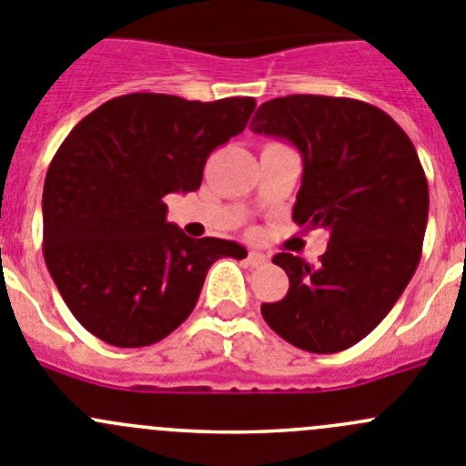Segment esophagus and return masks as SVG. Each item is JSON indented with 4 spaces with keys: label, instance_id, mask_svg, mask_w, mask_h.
I'll return each instance as SVG.
<instances>
[{
    "label": "esophagus",
    "instance_id": "34e87169",
    "mask_svg": "<svg viewBox=\"0 0 466 466\" xmlns=\"http://www.w3.org/2000/svg\"><path fill=\"white\" fill-rule=\"evenodd\" d=\"M247 263H249L251 268L266 266V263H268V256L261 254V251H249V254H247Z\"/></svg>",
    "mask_w": 466,
    "mask_h": 466
}]
</instances>
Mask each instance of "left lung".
<instances>
[{
    "mask_svg": "<svg viewBox=\"0 0 466 466\" xmlns=\"http://www.w3.org/2000/svg\"><path fill=\"white\" fill-rule=\"evenodd\" d=\"M249 129L300 149L293 221L330 233L317 266L272 258L289 293L263 302V319L302 351H344L383 321L420 261L430 191L416 147L390 115L344 96L266 101Z\"/></svg>",
    "mask_w": 466,
    "mask_h": 466,
    "instance_id": "1",
    "label": "left lung"
}]
</instances>
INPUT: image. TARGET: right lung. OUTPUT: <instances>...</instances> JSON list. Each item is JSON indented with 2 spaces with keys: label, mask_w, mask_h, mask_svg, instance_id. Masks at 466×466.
I'll list each match as a JSON object with an SVG mask.
<instances>
[{
  "label": "right lung",
  "mask_w": 466,
  "mask_h": 466,
  "mask_svg": "<svg viewBox=\"0 0 466 466\" xmlns=\"http://www.w3.org/2000/svg\"><path fill=\"white\" fill-rule=\"evenodd\" d=\"M251 96L106 101L59 145L44 185V256L78 323L119 349L149 347L196 307L212 263L245 247L185 236L164 196L196 191L205 161L245 131Z\"/></svg>",
  "instance_id": "1"
}]
</instances>
